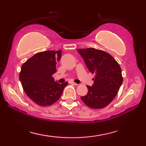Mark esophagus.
<instances>
[{"instance_id": "esophagus-1", "label": "esophagus", "mask_w": 146, "mask_h": 146, "mask_svg": "<svg viewBox=\"0 0 146 146\" xmlns=\"http://www.w3.org/2000/svg\"><path fill=\"white\" fill-rule=\"evenodd\" d=\"M68 82H69L70 84H74V85H76V86H77V85H78V84L75 83L74 82H73V81H69Z\"/></svg>"}]
</instances>
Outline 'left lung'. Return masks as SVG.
I'll return each instance as SVG.
<instances>
[{
	"mask_svg": "<svg viewBox=\"0 0 146 146\" xmlns=\"http://www.w3.org/2000/svg\"><path fill=\"white\" fill-rule=\"evenodd\" d=\"M77 51L89 71L95 74L93 86H87L88 92L82 96L81 100L90 108H104L114 99L122 84L121 68L106 52L94 48L78 49Z\"/></svg>",
	"mask_w": 146,
	"mask_h": 146,
	"instance_id": "8db88e82",
	"label": "left lung"
}]
</instances>
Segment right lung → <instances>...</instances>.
<instances>
[{"instance_id":"obj_1","label":"right lung","mask_w":146,"mask_h":146,"mask_svg":"<svg viewBox=\"0 0 146 146\" xmlns=\"http://www.w3.org/2000/svg\"><path fill=\"white\" fill-rule=\"evenodd\" d=\"M62 50H48L35 54L23 64L19 78L28 97L40 106H49L57 102L68 85L58 84L52 74L56 72L57 62Z\"/></svg>"}]
</instances>
